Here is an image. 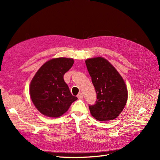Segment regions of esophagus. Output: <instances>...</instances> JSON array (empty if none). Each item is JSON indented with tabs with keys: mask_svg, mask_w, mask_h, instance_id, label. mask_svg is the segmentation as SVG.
I'll return each instance as SVG.
<instances>
[{
	"mask_svg": "<svg viewBox=\"0 0 160 160\" xmlns=\"http://www.w3.org/2000/svg\"><path fill=\"white\" fill-rule=\"evenodd\" d=\"M77 98H78L79 99H83V94H82L81 93H79L78 95H77Z\"/></svg>",
	"mask_w": 160,
	"mask_h": 160,
	"instance_id": "esophagus-1",
	"label": "esophagus"
}]
</instances>
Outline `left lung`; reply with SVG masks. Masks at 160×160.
I'll list each match as a JSON object with an SVG mask.
<instances>
[{
    "label": "left lung",
    "mask_w": 160,
    "mask_h": 160,
    "mask_svg": "<svg viewBox=\"0 0 160 160\" xmlns=\"http://www.w3.org/2000/svg\"><path fill=\"white\" fill-rule=\"evenodd\" d=\"M97 93L94 105L89 106L91 115L99 122H108L119 116L128 100V89L118 71L103 57L85 61Z\"/></svg>",
    "instance_id": "obj_1"
}]
</instances>
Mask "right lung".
<instances>
[{
  "label": "right lung",
  "instance_id": "1",
  "mask_svg": "<svg viewBox=\"0 0 160 160\" xmlns=\"http://www.w3.org/2000/svg\"><path fill=\"white\" fill-rule=\"evenodd\" d=\"M74 63L71 58H56L46 62L36 72L30 84V96L39 112L58 118L77 99L72 95L63 76Z\"/></svg>",
  "mask_w": 160,
  "mask_h": 160
}]
</instances>
